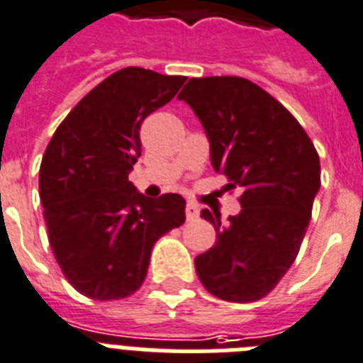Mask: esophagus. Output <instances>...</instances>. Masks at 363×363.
I'll return each mask as SVG.
<instances>
[{
  "instance_id": "34e87169",
  "label": "esophagus",
  "mask_w": 363,
  "mask_h": 363,
  "mask_svg": "<svg viewBox=\"0 0 363 363\" xmlns=\"http://www.w3.org/2000/svg\"><path fill=\"white\" fill-rule=\"evenodd\" d=\"M198 215H200L198 206H194V203H187V207H185V216H187L189 222H191V220H196Z\"/></svg>"
}]
</instances>
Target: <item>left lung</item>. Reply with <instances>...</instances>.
<instances>
[{
	"label": "left lung",
	"mask_w": 363,
	"mask_h": 363,
	"mask_svg": "<svg viewBox=\"0 0 363 363\" xmlns=\"http://www.w3.org/2000/svg\"><path fill=\"white\" fill-rule=\"evenodd\" d=\"M178 99L202 123L216 172L242 189V209L228 224L202 211L216 242L194 259L196 274L224 301H257L296 261L321 185L320 156L296 117L252 80L191 79Z\"/></svg>",
	"instance_id": "left-lung-1"
}]
</instances>
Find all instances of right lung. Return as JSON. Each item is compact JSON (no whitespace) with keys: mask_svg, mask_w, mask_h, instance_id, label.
Segmentation results:
<instances>
[{"mask_svg":"<svg viewBox=\"0 0 363 363\" xmlns=\"http://www.w3.org/2000/svg\"><path fill=\"white\" fill-rule=\"evenodd\" d=\"M185 77L125 67L91 89L52 134L40 165L49 244L69 284L111 301L143 284L152 247L185 222V200L138 193L145 117L174 97Z\"/></svg>","mask_w":363,"mask_h":363,"instance_id":"1","label":"right lung"}]
</instances>
